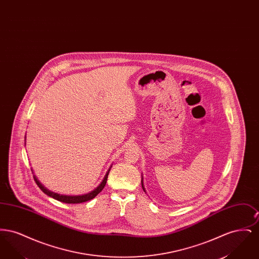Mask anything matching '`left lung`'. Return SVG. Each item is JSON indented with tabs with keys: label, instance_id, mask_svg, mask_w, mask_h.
I'll return each instance as SVG.
<instances>
[{
	"label": "left lung",
	"instance_id": "1",
	"mask_svg": "<svg viewBox=\"0 0 259 259\" xmlns=\"http://www.w3.org/2000/svg\"><path fill=\"white\" fill-rule=\"evenodd\" d=\"M142 187H143V189H144V191L146 192V189H145V186H144V180H143V178H142Z\"/></svg>",
	"mask_w": 259,
	"mask_h": 259
}]
</instances>
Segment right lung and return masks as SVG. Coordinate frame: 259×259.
I'll list each match as a JSON object with an SVG mask.
<instances>
[{
  "mask_svg": "<svg viewBox=\"0 0 259 259\" xmlns=\"http://www.w3.org/2000/svg\"><path fill=\"white\" fill-rule=\"evenodd\" d=\"M25 141H26V137H25ZM25 144H26V142H25ZM111 166L109 168V170L107 171V172H106V175H105L103 181L101 182V184L94 190L88 192L87 194H82V195H62V194H58V193L52 192L51 190L48 189L47 187H45L44 185H41L35 175H34V180H35L37 186L41 189V191L44 193H46L48 196L52 197L53 199H55V200H58V201L63 202V203H66V204H78V203H83V202L89 201V200H91V199H93V198H95V196L98 195L99 193L103 190V188L105 187L106 184H107L108 175H109V172L111 171Z\"/></svg>",
  "mask_w": 259,
  "mask_h": 259,
  "instance_id": "right-lung-1",
  "label": "right lung"
}]
</instances>
